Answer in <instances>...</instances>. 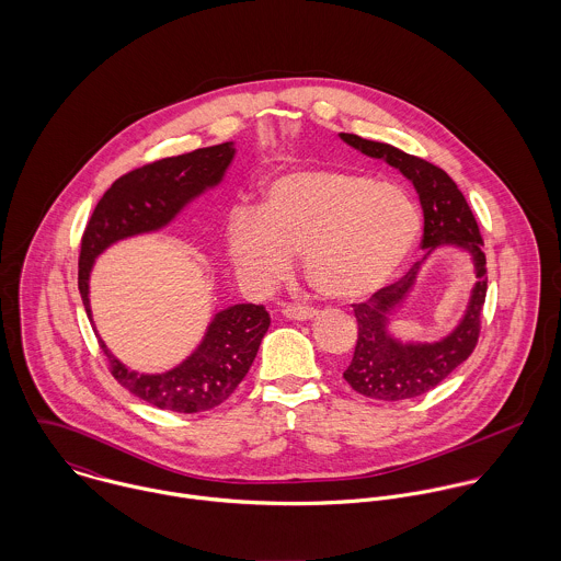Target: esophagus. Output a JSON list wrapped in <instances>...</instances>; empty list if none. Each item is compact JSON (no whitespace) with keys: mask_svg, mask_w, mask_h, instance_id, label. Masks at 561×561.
<instances>
[{"mask_svg":"<svg viewBox=\"0 0 561 561\" xmlns=\"http://www.w3.org/2000/svg\"><path fill=\"white\" fill-rule=\"evenodd\" d=\"M283 316L289 318V320L296 321H309L313 318H318V311L316 309H309V307H285L283 309Z\"/></svg>","mask_w":561,"mask_h":561,"instance_id":"34e87169","label":"esophagus"}]
</instances>
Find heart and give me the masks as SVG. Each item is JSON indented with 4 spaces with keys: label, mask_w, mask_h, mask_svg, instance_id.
<instances>
[{
    "label": "heart",
    "mask_w": 561,
    "mask_h": 561,
    "mask_svg": "<svg viewBox=\"0 0 561 561\" xmlns=\"http://www.w3.org/2000/svg\"><path fill=\"white\" fill-rule=\"evenodd\" d=\"M421 225V209L401 185L347 168H307L270 181L259 211L231 214L227 250L252 287L285 278L302 252L318 294L363 302L400 274Z\"/></svg>",
    "instance_id": "heart-1"
}]
</instances>
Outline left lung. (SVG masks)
Wrapping results in <instances>:
<instances>
[{"label": "left lung", "mask_w": 561, "mask_h": 561, "mask_svg": "<svg viewBox=\"0 0 561 561\" xmlns=\"http://www.w3.org/2000/svg\"><path fill=\"white\" fill-rule=\"evenodd\" d=\"M339 138L367 158L385 160L414 185L423 209V259L398 283L385 287L363 305H354L358 341L350 367L343 371L347 385L371 400L401 401L419 398L440 385L462 365L478 345L480 318L485 300V254L481 250L476 216L454 179L430 161L408 156L387 142L365 140L354 134ZM443 244L465 249L474 261L477 285L468 311L459 325L438 342H401L389 330L392 318L407 301L420 265Z\"/></svg>", "instance_id": "left-lung-1"}]
</instances>
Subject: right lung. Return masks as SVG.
<instances>
[{
  "mask_svg": "<svg viewBox=\"0 0 561 561\" xmlns=\"http://www.w3.org/2000/svg\"><path fill=\"white\" fill-rule=\"evenodd\" d=\"M236 142L196 149L176 158L147 163L116 179L96 203L81 238L80 294L88 320L90 272L99 254L116 241L168 227L192 201L218 187L236 160ZM270 316L259 305H233L207 323L196 350L176 367L161 374H140L123 365L99 336L112 376L136 398L172 412H203L229 400L245 378ZM96 332V328H94Z\"/></svg>",
  "mask_w": 561,
  "mask_h": 561,
  "instance_id": "right-lung-1",
  "label": "right lung"
}]
</instances>
